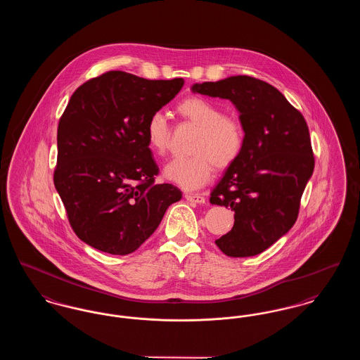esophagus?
Masks as SVG:
<instances>
[{"instance_id": "1", "label": "esophagus", "mask_w": 360, "mask_h": 360, "mask_svg": "<svg viewBox=\"0 0 360 360\" xmlns=\"http://www.w3.org/2000/svg\"><path fill=\"white\" fill-rule=\"evenodd\" d=\"M185 198L190 202H197V204H204L205 202V197L202 194H198V193H186Z\"/></svg>"}]
</instances>
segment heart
<instances>
[{
  "label": "heart",
  "instance_id": "1",
  "mask_svg": "<svg viewBox=\"0 0 360 360\" xmlns=\"http://www.w3.org/2000/svg\"><path fill=\"white\" fill-rule=\"evenodd\" d=\"M176 115L198 128L188 158H175L165 167V175L186 190L202 188L212 178L214 167L226 170L239 159L245 146V128L240 119L226 116L223 108L200 96H191L176 105ZM150 150L163 156L172 140L166 116L153 113L146 124Z\"/></svg>",
  "mask_w": 360,
  "mask_h": 360
}]
</instances>
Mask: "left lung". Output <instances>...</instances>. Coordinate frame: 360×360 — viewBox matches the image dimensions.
<instances>
[{
	"mask_svg": "<svg viewBox=\"0 0 360 360\" xmlns=\"http://www.w3.org/2000/svg\"><path fill=\"white\" fill-rule=\"evenodd\" d=\"M194 93L232 101L245 146L210 193V204L235 212L233 228L216 240L225 255L254 257L290 231L314 169L304 116L274 86L248 75L195 84Z\"/></svg>",
	"mask_w": 360,
	"mask_h": 360,
	"instance_id": "1",
	"label": "left lung"
}]
</instances>
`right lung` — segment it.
I'll use <instances>...</instances> for the list:
<instances>
[{"instance_id": "add662e5", "label": "right lung", "mask_w": 360, "mask_h": 360, "mask_svg": "<svg viewBox=\"0 0 360 360\" xmlns=\"http://www.w3.org/2000/svg\"><path fill=\"white\" fill-rule=\"evenodd\" d=\"M184 84L108 71L71 96L58 125L53 185L72 231L93 248L132 254L182 198L172 184H155L146 124Z\"/></svg>"}]
</instances>
